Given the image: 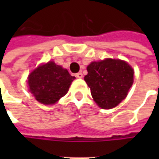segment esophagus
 Returning a JSON list of instances; mask_svg holds the SVG:
<instances>
[{"mask_svg": "<svg viewBox=\"0 0 159 159\" xmlns=\"http://www.w3.org/2000/svg\"><path fill=\"white\" fill-rule=\"evenodd\" d=\"M76 77L78 79H81L83 77L82 72H78V73H76Z\"/></svg>", "mask_w": 159, "mask_h": 159, "instance_id": "34e87169", "label": "esophagus"}]
</instances>
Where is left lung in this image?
<instances>
[{
    "label": "left lung",
    "mask_w": 159,
    "mask_h": 159,
    "mask_svg": "<svg viewBox=\"0 0 159 159\" xmlns=\"http://www.w3.org/2000/svg\"><path fill=\"white\" fill-rule=\"evenodd\" d=\"M84 80L91 95L102 109L116 107L125 99L134 82V70L125 61L107 58L92 62Z\"/></svg>",
    "instance_id": "8db88e82"
}]
</instances>
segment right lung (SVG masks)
<instances>
[{"label": "right lung", "instance_id": "1", "mask_svg": "<svg viewBox=\"0 0 159 159\" xmlns=\"http://www.w3.org/2000/svg\"><path fill=\"white\" fill-rule=\"evenodd\" d=\"M74 79L66 69L48 62L30 73L28 85L37 101L43 104H54L66 95Z\"/></svg>", "mask_w": 159, "mask_h": 159}]
</instances>
